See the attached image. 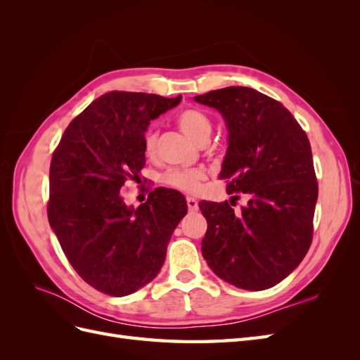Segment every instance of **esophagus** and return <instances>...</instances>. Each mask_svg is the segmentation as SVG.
Masks as SVG:
<instances>
[{
    "label": "esophagus",
    "mask_w": 360,
    "mask_h": 360,
    "mask_svg": "<svg viewBox=\"0 0 360 360\" xmlns=\"http://www.w3.org/2000/svg\"><path fill=\"white\" fill-rule=\"evenodd\" d=\"M186 202H188V209H189L191 212H197V210H198V201L195 200L193 197H188V198H186Z\"/></svg>",
    "instance_id": "esophagus-1"
}]
</instances>
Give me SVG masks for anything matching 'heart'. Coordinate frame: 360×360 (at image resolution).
Here are the masks:
<instances>
[{
	"label": "heart",
	"instance_id": "heart-1",
	"mask_svg": "<svg viewBox=\"0 0 360 360\" xmlns=\"http://www.w3.org/2000/svg\"><path fill=\"white\" fill-rule=\"evenodd\" d=\"M177 126L180 127V130L184 135L198 146L210 139L212 129H213L212 120L209 118V115L204 114L200 110H195V108L183 110L177 115ZM156 139H158L156 130L148 129L144 136L146 155L151 156L155 153ZM204 179H205V172L202 169H183V168L169 169L168 172L163 174L162 177L163 183H167L168 186H172L180 191H186V192L200 191Z\"/></svg>",
	"mask_w": 360,
	"mask_h": 360
}]
</instances>
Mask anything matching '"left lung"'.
Instances as JSON below:
<instances>
[{
	"mask_svg": "<svg viewBox=\"0 0 360 360\" xmlns=\"http://www.w3.org/2000/svg\"><path fill=\"white\" fill-rule=\"evenodd\" d=\"M225 120L228 148L219 179L248 204L201 201L207 221L201 250L214 274L237 288L261 291L296 269L312 240L319 198L312 151L287 108L248 86H226L193 97Z\"/></svg>",
	"mask_w": 360,
	"mask_h": 360,
	"instance_id": "left-lung-1",
	"label": "left lung"
}]
</instances>
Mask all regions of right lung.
I'll return each instance as SVG.
<instances>
[{"instance_id": "add662e5", "label": "right lung", "mask_w": 360, "mask_h": 360, "mask_svg": "<svg viewBox=\"0 0 360 360\" xmlns=\"http://www.w3.org/2000/svg\"><path fill=\"white\" fill-rule=\"evenodd\" d=\"M180 101L106 93L68 126L52 155L49 225L76 274L110 296H127L158 276L169 238L188 213L186 200L174 189L156 188L138 209L120 195L146 165L150 122Z\"/></svg>"}]
</instances>
